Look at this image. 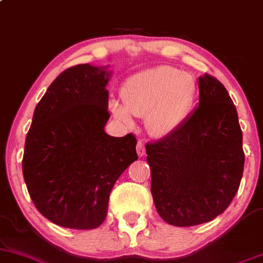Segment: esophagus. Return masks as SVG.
Returning a JSON list of instances; mask_svg holds the SVG:
<instances>
[{
    "label": "esophagus",
    "mask_w": 263,
    "mask_h": 263,
    "mask_svg": "<svg viewBox=\"0 0 263 263\" xmlns=\"http://www.w3.org/2000/svg\"><path fill=\"white\" fill-rule=\"evenodd\" d=\"M136 149H137V155L140 157H143L146 155V147H144V142L138 140L137 146H136Z\"/></svg>",
    "instance_id": "34e87169"
}]
</instances>
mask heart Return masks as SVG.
<instances>
[{"mask_svg": "<svg viewBox=\"0 0 263 263\" xmlns=\"http://www.w3.org/2000/svg\"><path fill=\"white\" fill-rule=\"evenodd\" d=\"M198 85L192 74L174 66L159 65L136 73L126 79L121 89L123 108L112 100L114 116L125 125H131L128 112L143 117L148 132L167 136L185 121L194 106Z\"/></svg>", "mask_w": 263, "mask_h": 263, "instance_id": "obj_1", "label": "heart"}]
</instances>
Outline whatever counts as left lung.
Instances as JSON below:
<instances>
[{
	"instance_id": "obj_1",
	"label": "left lung",
	"mask_w": 263,
	"mask_h": 263,
	"mask_svg": "<svg viewBox=\"0 0 263 263\" xmlns=\"http://www.w3.org/2000/svg\"><path fill=\"white\" fill-rule=\"evenodd\" d=\"M151 193L168 224L194 226L222 214L236 195L245 164L242 131L228 90L199 78V105L176 131L146 144Z\"/></svg>"
}]
</instances>
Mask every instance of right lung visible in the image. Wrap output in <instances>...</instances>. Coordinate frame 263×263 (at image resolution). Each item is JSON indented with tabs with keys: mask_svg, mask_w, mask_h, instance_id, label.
Segmentation results:
<instances>
[{
	"mask_svg": "<svg viewBox=\"0 0 263 263\" xmlns=\"http://www.w3.org/2000/svg\"><path fill=\"white\" fill-rule=\"evenodd\" d=\"M104 66L79 64L50 84L26 137L23 178L39 213L63 228L90 230L106 219L115 183L137 161L135 135L112 137Z\"/></svg>",
	"mask_w": 263,
	"mask_h": 263,
	"instance_id": "add662e5",
	"label": "right lung"
}]
</instances>
